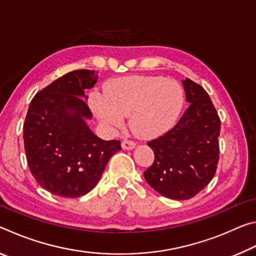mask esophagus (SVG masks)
I'll return each mask as SVG.
<instances>
[{
	"label": "esophagus",
	"instance_id": "34e87169",
	"mask_svg": "<svg viewBox=\"0 0 256 256\" xmlns=\"http://www.w3.org/2000/svg\"><path fill=\"white\" fill-rule=\"evenodd\" d=\"M136 146V142H133L131 140H123L122 141V148L124 150H131Z\"/></svg>",
	"mask_w": 256,
	"mask_h": 256
}]
</instances>
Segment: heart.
<instances>
[{"label":"heart","instance_id":"heart-1","mask_svg":"<svg viewBox=\"0 0 256 256\" xmlns=\"http://www.w3.org/2000/svg\"><path fill=\"white\" fill-rule=\"evenodd\" d=\"M92 106L100 122L120 128L130 115L133 132L141 138H154L175 124L184 104V90L178 82L162 76L118 78L106 86V94H92Z\"/></svg>","mask_w":256,"mask_h":256}]
</instances>
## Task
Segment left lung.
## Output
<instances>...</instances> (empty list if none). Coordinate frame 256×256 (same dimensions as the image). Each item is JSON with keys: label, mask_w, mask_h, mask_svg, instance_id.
I'll list each match as a JSON object with an SVG mask.
<instances>
[{"label": "left lung", "mask_w": 256, "mask_h": 256, "mask_svg": "<svg viewBox=\"0 0 256 256\" xmlns=\"http://www.w3.org/2000/svg\"><path fill=\"white\" fill-rule=\"evenodd\" d=\"M182 84L190 106L174 128L148 142L154 160L144 172L151 188L172 200L196 196L214 178L219 160L218 112L200 84L188 78Z\"/></svg>", "instance_id": "1"}]
</instances>
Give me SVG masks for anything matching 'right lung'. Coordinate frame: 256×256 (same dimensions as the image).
<instances>
[{"mask_svg":"<svg viewBox=\"0 0 256 256\" xmlns=\"http://www.w3.org/2000/svg\"><path fill=\"white\" fill-rule=\"evenodd\" d=\"M94 71L68 72L37 92L24 124L30 172L42 188L60 198H79L100 180L120 141H105L86 123L92 118L84 90L96 84Z\"/></svg>","mask_w":256,"mask_h":256,"instance_id":"1","label":"right lung"}]
</instances>
